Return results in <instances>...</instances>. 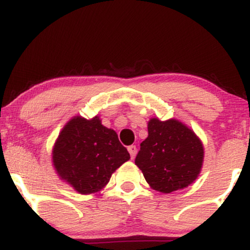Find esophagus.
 <instances>
[{"label": "esophagus", "mask_w": 250, "mask_h": 250, "mask_svg": "<svg viewBox=\"0 0 250 250\" xmlns=\"http://www.w3.org/2000/svg\"><path fill=\"white\" fill-rule=\"evenodd\" d=\"M128 151H129V154H130L131 159H134V157L136 156V153H137L136 146H129V147H128Z\"/></svg>", "instance_id": "esophagus-1"}]
</instances>
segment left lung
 Masks as SVG:
<instances>
[{
    "mask_svg": "<svg viewBox=\"0 0 250 250\" xmlns=\"http://www.w3.org/2000/svg\"><path fill=\"white\" fill-rule=\"evenodd\" d=\"M203 159L205 147L193 129L176 119L151 117L135 165L151 189L169 194L195 182Z\"/></svg>",
    "mask_w": 250,
    "mask_h": 250,
    "instance_id": "8db88e82",
    "label": "left lung"
}]
</instances>
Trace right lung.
Returning <instances> with one entry per match:
<instances>
[{
  "label": "right lung",
  "instance_id": "add662e5",
  "mask_svg": "<svg viewBox=\"0 0 250 250\" xmlns=\"http://www.w3.org/2000/svg\"><path fill=\"white\" fill-rule=\"evenodd\" d=\"M130 159L116 131L102 125L99 115H75L63 125L51 150V163L60 180L79 194H97L111 175Z\"/></svg>",
  "mask_w": 250,
  "mask_h": 250
}]
</instances>
